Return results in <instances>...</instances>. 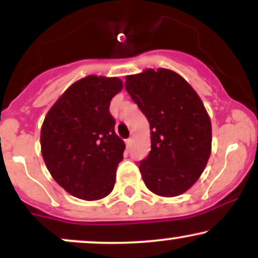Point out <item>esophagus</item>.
<instances>
[{"label":"esophagus","instance_id":"1","mask_svg":"<svg viewBox=\"0 0 258 258\" xmlns=\"http://www.w3.org/2000/svg\"><path fill=\"white\" fill-rule=\"evenodd\" d=\"M126 146H127V148H131V146H132V139L131 138L126 139Z\"/></svg>","mask_w":258,"mask_h":258}]
</instances>
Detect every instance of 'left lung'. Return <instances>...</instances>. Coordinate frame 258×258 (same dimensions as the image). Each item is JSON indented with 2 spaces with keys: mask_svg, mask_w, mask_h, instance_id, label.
<instances>
[{
  "mask_svg": "<svg viewBox=\"0 0 258 258\" xmlns=\"http://www.w3.org/2000/svg\"><path fill=\"white\" fill-rule=\"evenodd\" d=\"M125 86L149 121L152 150L139 165L147 188L165 198L183 194L211 154V120L203 100L182 76L162 68L126 76Z\"/></svg>",
  "mask_w": 258,
  "mask_h": 258,
  "instance_id": "obj_1",
  "label": "left lung"
}]
</instances>
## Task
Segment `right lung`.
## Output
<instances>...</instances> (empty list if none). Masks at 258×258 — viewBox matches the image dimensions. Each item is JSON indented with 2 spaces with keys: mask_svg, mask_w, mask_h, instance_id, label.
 Listing matches in <instances>:
<instances>
[{
  "mask_svg": "<svg viewBox=\"0 0 258 258\" xmlns=\"http://www.w3.org/2000/svg\"><path fill=\"white\" fill-rule=\"evenodd\" d=\"M119 78L88 75L74 82L47 112L41 153L53 179L73 197L93 201L111 193L125 143L115 133L110 100Z\"/></svg>",
  "mask_w": 258,
  "mask_h": 258,
  "instance_id": "obj_1",
  "label": "right lung"
}]
</instances>
